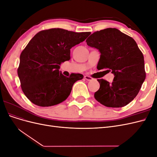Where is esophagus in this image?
Masks as SVG:
<instances>
[{"instance_id":"34e87169","label":"esophagus","mask_w":157,"mask_h":157,"mask_svg":"<svg viewBox=\"0 0 157 157\" xmlns=\"http://www.w3.org/2000/svg\"><path fill=\"white\" fill-rule=\"evenodd\" d=\"M84 78L86 79V80H93V78L91 77H90V76H88V75L84 76Z\"/></svg>"}]
</instances>
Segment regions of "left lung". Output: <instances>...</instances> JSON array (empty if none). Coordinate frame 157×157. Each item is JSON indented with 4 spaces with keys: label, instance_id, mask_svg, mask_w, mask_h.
Instances as JSON below:
<instances>
[{
    "label": "left lung",
    "instance_id": "obj_1",
    "mask_svg": "<svg viewBox=\"0 0 157 157\" xmlns=\"http://www.w3.org/2000/svg\"><path fill=\"white\" fill-rule=\"evenodd\" d=\"M100 52L98 70L108 69L115 75L112 83L98 79L96 100L109 107H122L139 93L146 77L144 58L134 39L116 28L96 31L86 40Z\"/></svg>",
    "mask_w": 157,
    "mask_h": 157
}]
</instances>
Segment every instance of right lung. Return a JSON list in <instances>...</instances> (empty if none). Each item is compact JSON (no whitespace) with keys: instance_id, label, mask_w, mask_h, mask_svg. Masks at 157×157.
Masks as SVG:
<instances>
[{"instance_id":"add662e5","label":"right lung","mask_w":157,"mask_h":157,"mask_svg":"<svg viewBox=\"0 0 157 157\" xmlns=\"http://www.w3.org/2000/svg\"><path fill=\"white\" fill-rule=\"evenodd\" d=\"M91 34L60 28L42 30L33 37L20 55L17 75L25 96L36 105L50 107L68 98L79 73L65 77L59 65L71 59V48Z\"/></svg>"}]
</instances>
